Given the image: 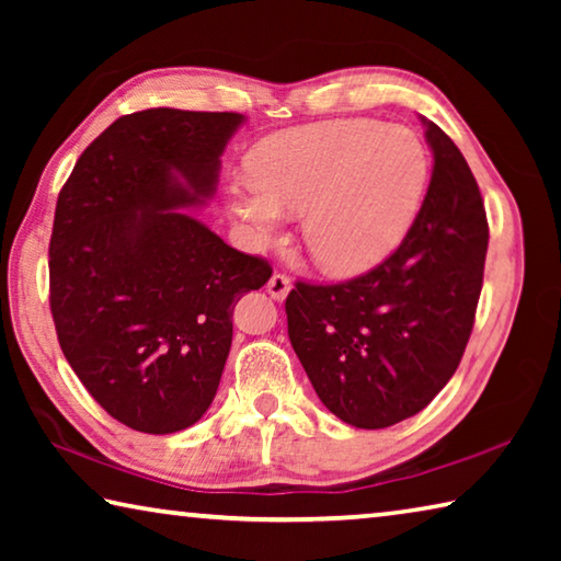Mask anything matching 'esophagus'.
Instances as JSON below:
<instances>
[{"label": "esophagus", "mask_w": 561, "mask_h": 561, "mask_svg": "<svg viewBox=\"0 0 561 561\" xmlns=\"http://www.w3.org/2000/svg\"><path fill=\"white\" fill-rule=\"evenodd\" d=\"M289 289H291V282H289L287 274L274 272L272 277H270V282H267V291H270V297H272V299H277V301H282V299L287 297V294H289Z\"/></svg>", "instance_id": "34e87169"}]
</instances>
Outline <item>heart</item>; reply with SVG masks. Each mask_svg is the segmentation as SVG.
Wrapping results in <instances>:
<instances>
[{
    "instance_id": "1",
    "label": "heart",
    "mask_w": 561,
    "mask_h": 561,
    "mask_svg": "<svg viewBox=\"0 0 561 561\" xmlns=\"http://www.w3.org/2000/svg\"><path fill=\"white\" fill-rule=\"evenodd\" d=\"M250 178L227 190L252 242L301 213V242L321 270L351 277L383 262L411 230L428 187V150L413 130L329 121L272 136L252 150Z\"/></svg>"
}]
</instances>
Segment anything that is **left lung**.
Segmentation results:
<instances>
[{"instance_id":"1","label":"left lung","mask_w":561,"mask_h":561,"mask_svg":"<svg viewBox=\"0 0 561 561\" xmlns=\"http://www.w3.org/2000/svg\"><path fill=\"white\" fill-rule=\"evenodd\" d=\"M421 121L435 163L398 250L356 279L297 282L284 304L294 354L321 403L366 431L421 413L450 381L485 272L480 187L458 146Z\"/></svg>"}]
</instances>
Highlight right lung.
<instances>
[{
	"instance_id": "1",
	"label": "right lung",
	"mask_w": 561,
	"mask_h": 561,
	"mask_svg": "<svg viewBox=\"0 0 561 561\" xmlns=\"http://www.w3.org/2000/svg\"><path fill=\"white\" fill-rule=\"evenodd\" d=\"M242 113H128L83 150L56 201L49 304L59 346L103 411L178 433L210 408L242 294L272 277L183 207L215 195Z\"/></svg>"
}]
</instances>
